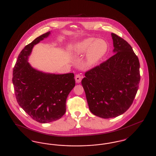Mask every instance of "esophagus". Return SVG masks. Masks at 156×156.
Returning <instances> with one entry per match:
<instances>
[{
	"label": "esophagus",
	"mask_w": 156,
	"mask_h": 156,
	"mask_svg": "<svg viewBox=\"0 0 156 156\" xmlns=\"http://www.w3.org/2000/svg\"><path fill=\"white\" fill-rule=\"evenodd\" d=\"M82 75L81 74H77L75 75V79L76 83H80V82L81 81L82 78Z\"/></svg>",
	"instance_id": "1"
}]
</instances>
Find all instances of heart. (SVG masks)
Returning <instances> with one entry per match:
<instances>
[{
	"mask_svg": "<svg viewBox=\"0 0 156 156\" xmlns=\"http://www.w3.org/2000/svg\"><path fill=\"white\" fill-rule=\"evenodd\" d=\"M108 48V44L104 40L88 38L75 44L72 50L75 57L87 52L85 65L89 67L95 66L102 58L107 52Z\"/></svg>",
	"mask_w": 156,
	"mask_h": 156,
	"instance_id": "obj_1",
	"label": "heart"
}]
</instances>
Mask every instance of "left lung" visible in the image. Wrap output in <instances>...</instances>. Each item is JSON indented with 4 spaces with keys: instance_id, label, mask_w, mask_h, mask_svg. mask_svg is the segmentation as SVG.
Here are the masks:
<instances>
[{
    "instance_id": "obj_1",
    "label": "left lung",
    "mask_w": 156,
    "mask_h": 156,
    "mask_svg": "<svg viewBox=\"0 0 156 156\" xmlns=\"http://www.w3.org/2000/svg\"><path fill=\"white\" fill-rule=\"evenodd\" d=\"M111 35L116 54L85 72L81 81L90 111L104 119L128 110L140 80V63L132 47L122 37Z\"/></svg>"
}]
</instances>
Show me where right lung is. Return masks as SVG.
<instances>
[{"mask_svg": "<svg viewBox=\"0 0 156 156\" xmlns=\"http://www.w3.org/2000/svg\"><path fill=\"white\" fill-rule=\"evenodd\" d=\"M50 34H43L25 46L18 56L12 78L17 103L32 119L42 123L57 120L65 114L67 97L75 85L73 73L46 74L27 62L33 46Z\"/></svg>", "mask_w": 156, "mask_h": 156, "instance_id": "obj_1", "label": "right lung"}]
</instances>
